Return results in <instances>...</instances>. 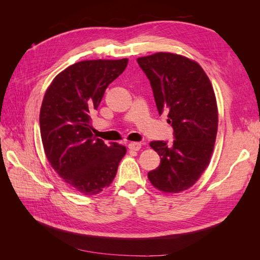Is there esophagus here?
<instances>
[{
  "instance_id": "obj_1",
  "label": "esophagus",
  "mask_w": 260,
  "mask_h": 260,
  "mask_svg": "<svg viewBox=\"0 0 260 260\" xmlns=\"http://www.w3.org/2000/svg\"><path fill=\"white\" fill-rule=\"evenodd\" d=\"M141 146H142V144L139 142H131L128 144V147L131 149V151H139Z\"/></svg>"
}]
</instances>
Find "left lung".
<instances>
[{
	"mask_svg": "<svg viewBox=\"0 0 260 260\" xmlns=\"http://www.w3.org/2000/svg\"><path fill=\"white\" fill-rule=\"evenodd\" d=\"M151 83L157 111L166 113L174 141H152L160 164L147 177L158 190L179 193L192 186L209 164L218 129L216 96L196 61L172 53L137 59Z\"/></svg>",
	"mask_w": 260,
	"mask_h": 260,
	"instance_id": "left-lung-1",
	"label": "left lung"
}]
</instances>
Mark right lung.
Segmentation results:
<instances>
[{"label":"right lung","instance_id":"1","mask_svg":"<svg viewBox=\"0 0 260 260\" xmlns=\"http://www.w3.org/2000/svg\"><path fill=\"white\" fill-rule=\"evenodd\" d=\"M127 64V58L76 62L55 77L42 102L40 132L46 158L66 183L86 196L112 183L127 152L121 144L106 145L91 131V115Z\"/></svg>","mask_w":260,"mask_h":260}]
</instances>
